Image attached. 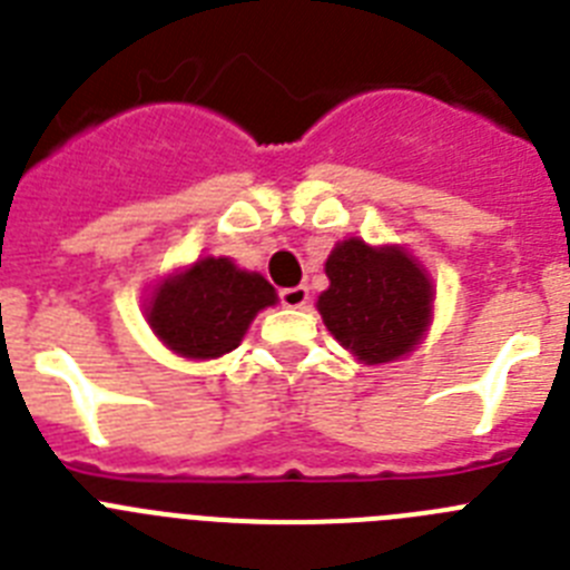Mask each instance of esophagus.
<instances>
[{
  "label": "esophagus",
  "instance_id": "esophagus-1",
  "mask_svg": "<svg viewBox=\"0 0 570 570\" xmlns=\"http://www.w3.org/2000/svg\"><path fill=\"white\" fill-rule=\"evenodd\" d=\"M279 299L285 308H305L311 299V291L308 285H294V288H282L279 291Z\"/></svg>",
  "mask_w": 570,
  "mask_h": 570
}]
</instances>
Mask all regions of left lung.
I'll use <instances>...</instances> for the list:
<instances>
[{
  "label": "left lung",
  "mask_w": 570,
  "mask_h": 570,
  "mask_svg": "<svg viewBox=\"0 0 570 570\" xmlns=\"http://www.w3.org/2000/svg\"><path fill=\"white\" fill-rule=\"evenodd\" d=\"M331 285L316 308L331 334L365 365L400 360L420 345L434 311V285L396 245L345 239L325 262Z\"/></svg>",
  "instance_id": "left-lung-1"
}]
</instances>
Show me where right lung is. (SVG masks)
I'll list each match as a JSON object with an SVG mask.
<instances>
[{
    "mask_svg": "<svg viewBox=\"0 0 570 570\" xmlns=\"http://www.w3.org/2000/svg\"><path fill=\"white\" fill-rule=\"evenodd\" d=\"M276 291L262 274L236 268L228 256H203L154 288L145 314L150 328L185 360H216L242 342Z\"/></svg>",
    "mask_w": 570,
    "mask_h": 570,
    "instance_id": "add662e5",
    "label": "right lung"
}]
</instances>
